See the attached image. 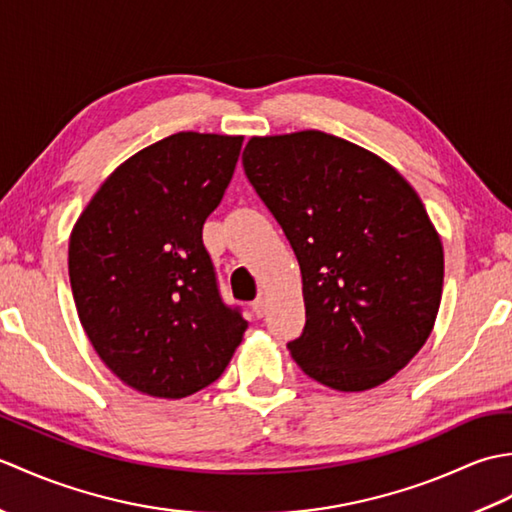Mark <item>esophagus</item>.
Wrapping results in <instances>:
<instances>
[{
	"label": "esophagus",
	"mask_w": 512,
	"mask_h": 512,
	"mask_svg": "<svg viewBox=\"0 0 512 512\" xmlns=\"http://www.w3.org/2000/svg\"><path fill=\"white\" fill-rule=\"evenodd\" d=\"M253 312L257 314V317H264V314L268 312V299L264 295H259L255 301H253Z\"/></svg>",
	"instance_id": "34e87169"
}]
</instances>
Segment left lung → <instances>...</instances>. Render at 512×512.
Instances as JSON below:
<instances>
[{
  "label": "left lung",
  "mask_w": 512,
  "mask_h": 512,
  "mask_svg": "<svg viewBox=\"0 0 512 512\" xmlns=\"http://www.w3.org/2000/svg\"><path fill=\"white\" fill-rule=\"evenodd\" d=\"M242 162L301 268L306 328L292 358L336 391L383 385L427 343L442 299L444 250L418 193L380 156L317 129L253 136Z\"/></svg>",
  "instance_id": "left-lung-1"
}]
</instances>
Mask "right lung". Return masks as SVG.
Returning a JSON list of instances; mask_svg holds the SVG:
<instances>
[{"label": "right lung", "instance_id": "1", "mask_svg": "<svg viewBox=\"0 0 512 512\" xmlns=\"http://www.w3.org/2000/svg\"><path fill=\"white\" fill-rule=\"evenodd\" d=\"M244 136L180 132L116 167L76 220L68 270L85 334L125 385L178 400L222 376L248 328L217 292L202 226Z\"/></svg>", "mask_w": 512, "mask_h": 512}]
</instances>
